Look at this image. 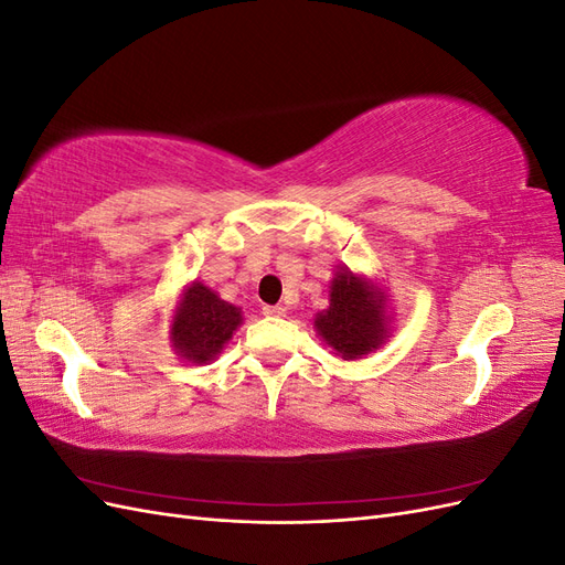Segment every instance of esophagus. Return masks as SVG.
I'll return each mask as SVG.
<instances>
[{"label":"esophagus","mask_w":565,"mask_h":565,"mask_svg":"<svg viewBox=\"0 0 565 565\" xmlns=\"http://www.w3.org/2000/svg\"><path fill=\"white\" fill-rule=\"evenodd\" d=\"M264 316L282 318V316H285V309H282V306H264Z\"/></svg>","instance_id":"obj_1"}]
</instances>
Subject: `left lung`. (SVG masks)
I'll use <instances>...</instances> for the list:
<instances>
[{
	"label": "left lung",
	"instance_id": "obj_1",
	"mask_svg": "<svg viewBox=\"0 0 565 565\" xmlns=\"http://www.w3.org/2000/svg\"><path fill=\"white\" fill-rule=\"evenodd\" d=\"M382 303L365 278H355L351 270L337 273L330 285V309L316 318V330L344 361L361 358L386 337Z\"/></svg>",
	"mask_w": 565,
	"mask_h": 565
}]
</instances>
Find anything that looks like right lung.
I'll return each instance as SVG.
<instances>
[{
  "mask_svg": "<svg viewBox=\"0 0 565 565\" xmlns=\"http://www.w3.org/2000/svg\"><path fill=\"white\" fill-rule=\"evenodd\" d=\"M241 322L243 316L237 306L218 299L202 282H193L183 292L169 339L185 361L207 363L221 353Z\"/></svg>",
  "mask_w": 565,
  "mask_h": 565,
  "instance_id": "1",
  "label": "right lung"
}]
</instances>
